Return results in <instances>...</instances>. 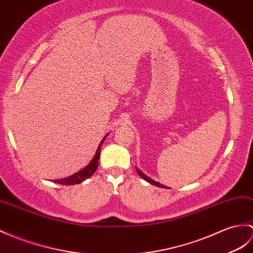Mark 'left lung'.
Wrapping results in <instances>:
<instances>
[{
    "mask_svg": "<svg viewBox=\"0 0 253 253\" xmlns=\"http://www.w3.org/2000/svg\"><path fill=\"white\" fill-rule=\"evenodd\" d=\"M136 170H137V172L139 173V175L141 178H142L143 180H145L146 182H149V183H151V184H153V185H155V186H158V187H163V189H168L167 186H165V185H163V184H161V183H158V182H155L153 179H151V178H149L148 175L146 174H144L142 171H141L140 169H138V168H136Z\"/></svg>",
    "mask_w": 253,
    "mask_h": 253,
    "instance_id": "obj_1",
    "label": "left lung"
}]
</instances>
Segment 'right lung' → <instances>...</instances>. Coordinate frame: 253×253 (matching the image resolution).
Returning a JSON list of instances; mask_svg holds the SVG:
<instances>
[{
	"instance_id": "1",
	"label": "right lung",
	"mask_w": 253,
	"mask_h": 253,
	"mask_svg": "<svg viewBox=\"0 0 253 253\" xmlns=\"http://www.w3.org/2000/svg\"><path fill=\"white\" fill-rule=\"evenodd\" d=\"M108 134H105L104 138L101 140V142H100L98 149L96 151V154L93 156L92 160L90 161V163L88 164L86 167H84L82 170H80L79 172H76L72 175H70V177L67 178H63V179H58V180H54L52 182H55V183H59L62 185H74V184H79L82 183V182L85 181L86 179L90 178L91 175L95 173V171L98 168L99 165V158H100V151H101V145L104 142V140L107 139Z\"/></svg>"
}]
</instances>
